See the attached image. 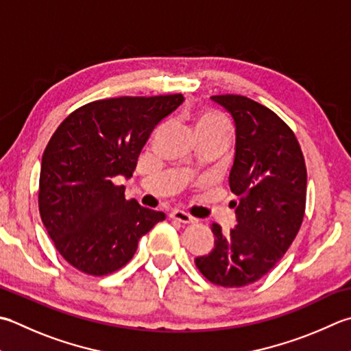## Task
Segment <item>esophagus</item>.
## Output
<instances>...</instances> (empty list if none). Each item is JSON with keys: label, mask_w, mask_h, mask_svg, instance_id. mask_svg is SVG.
<instances>
[{"label": "esophagus", "mask_w": 351, "mask_h": 351, "mask_svg": "<svg viewBox=\"0 0 351 351\" xmlns=\"http://www.w3.org/2000/svg\"><path fill=\"white\" fill-rule=\"evenodd\" d=\"M170 217L173 219V221H178L181 223H193V222H196V219L193 216L189 215V213L182 211V210H173L170 213Z\"/></svg>", "instance_id": "obj_1"}]
</instances>
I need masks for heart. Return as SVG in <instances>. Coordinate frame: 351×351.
Listing matches in <instances>:
<instances>
[{"label": "heart", "instance_id": "heart-1", "mask_svg": "<svg viewBox=\"0 0 351 351\" xmlns=\"http://www.w3.org/2000/svg\"><path fill=\"white\" fill-rule=\"evenodd\" d=\"M197 132H207L225 136L230 140L231 136V125L223 115L215 111H205L197 117L196 120Z\"/></svg>", "mask_w": 351, "mask_h": 351}]
</instances>
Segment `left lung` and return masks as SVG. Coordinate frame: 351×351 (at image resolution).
<instances>
[{
  "instance_id": "8db88e82",
  "label": "left lung",
  "mask_w": 351,
  "mask_h": 351,
  "mask_svg": "<svg viewBox=\"0 0 351 351\" xmlns=\"http://www.w3.org/2000/svg\"><path fill=\"white\" fill-rule=\"evenodd\" d=\"M236 126L230 189L239 201L237 225L223 234L213 223L215 248L195 263L211 283L242 287L276 266L303 223L307 171L293 130L280 117L245 95H213Z\"/></svg>"
}]
</instances>
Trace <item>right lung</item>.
Listing matches in <instances>:
<instances>
[{
	"instance_id": "right-lung-1",
	"label": "right lung",
	"mask_w": 351,
	"mask_h": 351,
	"mask_svg": "<svg viewBox=\"0 0 351 351\" xmlns=\"http://www.w3.org/2000/svg\"><path fill=\"white\" fill-rule=\"evenodd\" d=\"M182 94L95 100L54 130L43 155L39 213L59 254L75 269L101 277L125 266L140 239L166 219L125 197L114 178L132 176L155 126Z\"/></svg>"
}]
</instances>
